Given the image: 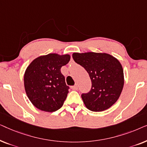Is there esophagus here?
<instances>
[{"instance_id":"obj_1","label":"esophagus","mask_w":147,"mask_h":147,"mask_svg":"<svg viewBox=\"0 0 147 147\" xmlns=\"http://www.w3.org/2000/svg\"><path fill=\"white\" fill-rule=\"evenodd\" d=\"M71 88L73 90H77L78 89V85H74L73 86H71Z\"/></svg>"}]
</instances>
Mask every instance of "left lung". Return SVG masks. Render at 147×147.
Segmentation results:
<instances>
[{
    "instance_id": "1",
    "label": "left lung",
    "mask_w": 147,
    "mask_h": 147,
    "mask_svg": "<svg viewBox=\"0 0 147 147\" xmlns=\"http://www.w3.org/2000/svg\"><path fill=\"white\" fill-rule=\"evenodd\" d=\"M76 63L89 74L92 88L82 98L88 109L104 111L117 101L124 86L123 69L119 61L107 53L88 52L74 53Z\"/></svg>"
}]
</instances>
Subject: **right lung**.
Here are the masks:
<instances>
[{
  "label": "right lung",
  "mask_w": 147,
  "mask_h": 147,
  "mask_svg": "<svg viewBox=\"0 0 147 147\" xmlns=\"http://www.w3.org/2000/svg\"><path fill=\"white\" fill-rule=\"evenodd\" d=\"M69 59V55L49 53L36 58L27 67L24 76L25 91L38 109L52 112L63 106L69 87L61 68Z\"/></svg>",
  "instance_id": "obj_1"
}]
</instances>
